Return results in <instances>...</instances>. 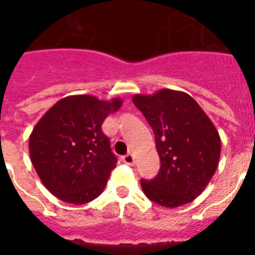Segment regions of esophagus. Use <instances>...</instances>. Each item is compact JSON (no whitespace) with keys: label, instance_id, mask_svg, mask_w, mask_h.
<instances>
[{"label":"esophagus","instance_id":"1","mask_svg":"<svg viewBox=\"0 0 255 255\" xmlns=\"http://www.w3.org/2000/svg\"><path fill=\"white\" fill-rule=\"evenodd\" d=\"M122 160H123V163L128 164V165H133L135 164V156L132 155V153H127V155L122 157Z\"/></svg>","mask_w":255,"mask_h":255}]
</instances>
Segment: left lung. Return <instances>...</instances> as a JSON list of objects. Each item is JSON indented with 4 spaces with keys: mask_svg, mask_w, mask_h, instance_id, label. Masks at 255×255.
Here are the masks:
<instances>
[{
    "mask_svg": "<svg viewBox=\"0 0 255 255\" xmlns=\"http://www.w3.org/2000/svg\"><path fill=\"white\" fill-rule=\"evenodd\" d=\"M155 133L160 156L159 174L141 180V189L151 201L165 208L192 202L204 192L217 169L221 139L196 100L173 90L153 95H133Z\"/></svg>",
    "mask_w": 255,
    "mask_h": 255,
    "instance_id": "obj_1",
    "label": "left lung"
}]
</instances>
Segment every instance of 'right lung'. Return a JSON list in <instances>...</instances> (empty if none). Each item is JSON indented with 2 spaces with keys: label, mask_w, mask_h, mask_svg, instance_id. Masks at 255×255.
<instances>
[{
  "label": "right lung",
  "mask_w": 255,
  "mask_h": 255,
  "mask_svg": "<svg viewBox=\"0 0 255 255\" xmlns=\"http://www.w3.org/2000/svg\"><path fill=\"white\" fill-rule=\"evenodd\" d=\"M123 100L73 95L54 104L29 137L31 163L50 193L69 204L95 200L106 188L116 156L102 131Z\"/></svg>",
  "instance_id": "right-lung-1"
}]
</instances>
